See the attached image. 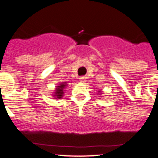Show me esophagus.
Returning a JSON list of instances; mask_svg holds the SVG:
<instances>
[{"label":"esophagus","mask_w":158,"mask_h":158,"mask_svg":"<svg viewBox=\"0 0 158 158\" xmlns=\"http://www.w3.org/2000/svg\"><path fill=\"white\" fill-rule=\"evenodd\" d=\"M86 76H80V77H79V81H80V82H85V81H86Z\"/></svg>","instance_id":"esophagus-1"}]
</instances>
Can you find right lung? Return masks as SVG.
Listing matches in <instances>:
<instances>
[{"label":"right lung","mask_w":158,"mask_h":158,"mask_svg":"<svg viewBox=\"0 0 158 158\" xmlns=\"http://www.w3.org/2000/svg\"><path fill=\"white\" fill-rule=\"evenodd\" d=\"M65 86H66L65 82H64V83L61 84L60 86H57V89H56V92H54L56 93L55 96L57 97V98H59V99H60V98L62 97L63 94H64V92H63V89H64Z\"/></svg>","instance_id":"right-lung-1"}]
</instances>
